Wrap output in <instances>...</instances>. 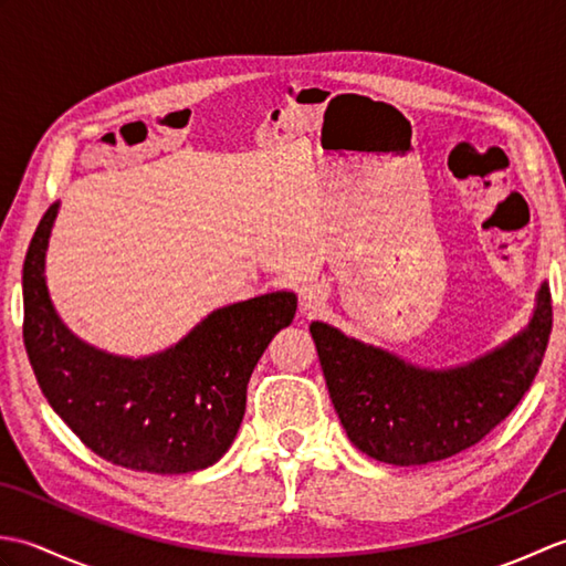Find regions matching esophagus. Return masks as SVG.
Masks as SVG:
<instances>
[{
	"mask_svg": "<svg viewBox=\"0 0 566 566\" xmlns=\"http://www.w3.org/2000/svg\"><path fill=\"white\" fill-rule=\"evenodd\" d=\"M323 308H326V294H323L318 286H306V290L298 294V311H302V316H318Z\"/></svg>",
	"mask_w": 566,
	"mask_h": 566,
	"instance_id": "34e87169",
	"label": "esophagus"
}]
</instances>
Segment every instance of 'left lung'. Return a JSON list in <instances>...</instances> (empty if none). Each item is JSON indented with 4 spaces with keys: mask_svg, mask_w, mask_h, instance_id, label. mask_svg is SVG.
I'll return each instance as SVG.
<instances>
[{
    "mask_svg": "<svg viewBox=\"0 0 566 566\" xmlns=\"http://www.w3.org/2000/svg\"><path fill=\"white\" fill-rule=\"evenodd\" d=\"M323 377L347 438L377 462L418 467L472 448L531 389L552 331L539 284L527 326L472 363L430 369L314 321Z\"/></svg>",
    "mask_w": 566,
    "mask_h": 566,
    "instance_id": "1",
    "label": "left lung"
}]
</instances>
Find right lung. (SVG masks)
I'll use <instances>...</instances> for the list:
<instances>
[{"instance_id":"right-lung-1","label":"right lung","mask_w":566,"mask_h":566,"mask_svg":"<svg viewBox=\"0 0 566 566\" xmlns=\"http://www.w3.org/2000/svg\"><path fill=\"white\" fill-rule=\"evenodd\" d=\"M60 211H45L23 262V345L53 411L106 462L150 474L216 464L245 416L248 379L296 314L294 292H270L203 316L163 353L99 350L57 316L45 252Z\"/></svg>"}]
</instances>
